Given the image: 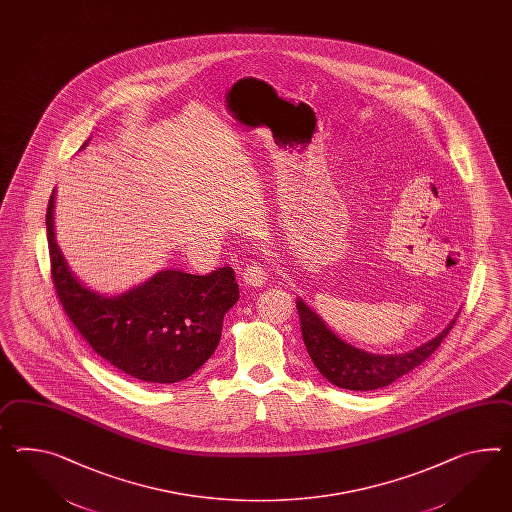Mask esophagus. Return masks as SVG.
Returning <instances> with one entry per match:
<instances>
[{
  "label": "esophagus",
  "mask_w": 512,
  "mask_h": 512,
  "mask_svg": "<svg viewBox=\"0 0 512 512\" xmlns=\"http://www.w3.org/2000/svg\"><path fill=\"white\" fill-rule=\"evenodd\" d=\"M267 271H265V267L260 265V263H252L249 265L247 269H245V273H243V280H245V284L247 286H252V288H263L265 284H267Z\"/></svg>",
  "instance_id": "esophagus-1"
}]
</instances>
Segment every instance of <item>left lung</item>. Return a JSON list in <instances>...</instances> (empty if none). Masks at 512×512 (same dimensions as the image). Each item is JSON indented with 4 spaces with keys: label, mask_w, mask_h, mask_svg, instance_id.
<instances>
[{
    "label": "left lung",
    "mask_w": 512,
    "mask_h": 512,
    "mask_svg": "<svg viewBox=\"0 0 512 512\" xmlns=\"http://www.w3.org/2000/svg\"><path fill=\"white\" fill-rule=\"evenodd\" d=\"M297 312L301 319L302 340L319 373L338 388L356 392L384 388L420 366L440 347L457 319L453 317L436 338L408 353L377 354L341 340L301 297L297 299Z\"/></svg>",
    "instance_id": "8db88e82"
}]
</instances>
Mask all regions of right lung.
<instances>
[{"instance_id":"1","label":"right lung","mask_w":512,"mask_h":512,"mask_svg":"<svg viewBox=\"0 0 512 512\" xmlns=\"http://www.w3.org/2000/svg\"><path fill=\"white\" fill-rule=\"evenodd\" d=\"M53 210L55 189L46 211L53 286L92 349L122 373L154 384L180 382L204 366L221 340L224 314L239 299L234 269L221 267L206 276L163 269L124 293H100L66 263Z\"/></svg>"}]
</instances>
